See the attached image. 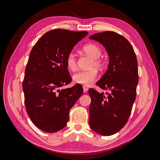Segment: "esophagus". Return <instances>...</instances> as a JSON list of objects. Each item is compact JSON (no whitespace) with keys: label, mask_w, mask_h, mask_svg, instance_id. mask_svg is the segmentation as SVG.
<instances>
[{"label":"esophagus","mask_w":160,"mask_h":160,"mask_svg":"<svg viewBox=\"0 0 160 160\" xmlns=\"http://www.w3.org/2000/svg\"><path fill=\"white\" fill-rule=\"evenodd\" d=\"M83 92H84V93H87V92H88V88H86L85 86H83Z\"/></svg>","instance_id":"34e87169"}]
</instances>
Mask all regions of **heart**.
<instances>
[{
	"label": "heart",
	"mask_w": 160,
	"mask_h": 160,
	"mask_svg": "<svg viewBox=\"0 0 160 160\" xmlns=\"http://www.w3.org/2000/svg\"><path fill=\"white\" fill-rule=\"evenodd\" d=\"M83 51L93 59L91 62V67H96L101 68L103 66V61L100 59L102 54L101 49L98 45L94 43L87 44L82 48ZM66 65L67 68L71 71H74L77 68V57L74 52H70L66 57ZM98 75V71L96 69H92L88 71H80L75 72L72 75V80L75 83L89 86L95 81Z\"/></svg>",
	"instance_id": "b5f03b06"
}]
</instances>
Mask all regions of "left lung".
Listing matches in <instances>:
<instances>
[{
  "label": "left lung",
  "mask_w": 160,
  "mask_h": 160,
  "mask_svg": "<svg viewBox=\"0 0 160 160\" xmlns=\"http://www.w3.org/2000/svg\"><path fill=\"white\" fill-rule=\"evenodd\" d=\"M90 38L105 47L109 62L108 69L96 83L109 93L104 95L89 89L91 99L89 123L96 133L111 135L124 127L132 112L138 83V61L132 45L119 34L105 31Z\"/></svg>",
  "instance_id": "1"
}]
</instances>
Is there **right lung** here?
Returning a JSON list of instances; mask_svg holds the SVG:
<instances>
[{
    "instance_id": "obj_1",
    "label": "right lung",
    "mask_w": 160,
    "mask_h": 160,
    "mask_svg": "<svg viewBox=\"0 0 160 160\" xmlns=\"http://www.w3.org/2000/svg\"><path fill=\"white\" fill-rule=\"evenodd\" d=\"M88 34L51 30L42 35L30 52L22 81L25 108L33 124L45 132L55 133L65 127L70 109L83 94L79 84L59 88L72 80L67 55Z\"/></svg>"
}]
</instances>
